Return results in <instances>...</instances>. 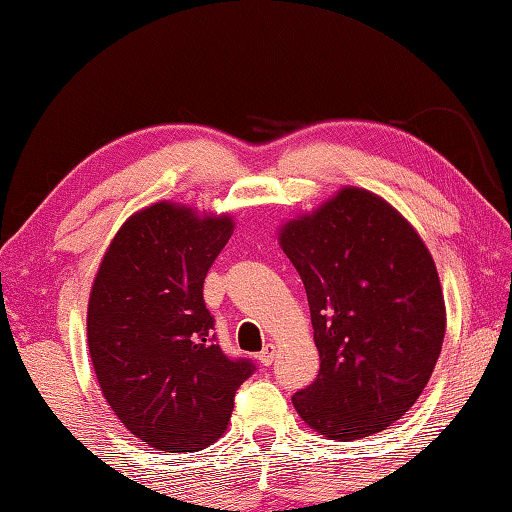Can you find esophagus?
<instances>
[{
    "label": "esophagus",
    "mask_w": 512,
    "mask_h": 512,
    "mask_svg": "<svg viewBox=\"0 0 512 512\" xmlns=\"http://www.w3.org/2000/svg\"><path fill=\"white\" fill-rule=\"evenodd\" d=\"M275 356H277V347L275 345H271V342H268V345H264V349L257 353V360L262 362V365H273V360H275Z\"/></svg>",
    "instance_id": "esophagus-1"
}]
</instances>
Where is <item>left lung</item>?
Masks as SVG:
<instances>
[{
    "mask_svg": "<svg viewBox=\"0 0 512 512\" xmlns=\"http://www.w3.org/2000/svg\"><path fill=\"white\" fill-rule=\"evenodd\" d=\"M280 246L309 297L320 374L293 396L304 423L333 441L387 430L430 380L445 302L430 250L378 194L342 188L286 221Z\"/></svg>",
    "mask_w": 512,
    "mask_h": 512,
    "instance_id": "8db88e82",
    "label": "left lung"
}]
</instances>
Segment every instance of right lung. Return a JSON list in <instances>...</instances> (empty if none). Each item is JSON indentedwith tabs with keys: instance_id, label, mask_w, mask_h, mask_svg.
<instances>
[{
	"instance_id": "add662e5",
	"label": "right lung",
	"mask_w": 512,
	"mask_h": 512,
	"mask_svg": "<svg viewBox=\"0 0 512 512\" xmlns=\"http://www.w3.org/2000/svg\"><path fill=\"white\" fill-rule=\"evenodd\" d=\"M232 230L230 215L152 203L120 226L91 286L87 340L102 396L156 450L215 443L255 371L221 351L203 302V282Z\"/></svg>"
}]
</instances>
